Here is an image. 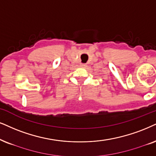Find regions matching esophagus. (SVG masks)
Masks as SVG:
<instances>
[{
    "label": "esophagus",
    "mask_w": 156,
    "mask_h": 156,
    "mask_svg": "<svg viewBox=\"0 0 156 156\" xmlns=\"http://www.w3.org/2000/svg\"><path fill=\"white\" fill-rule=\"evenodd\" d=\"M80 66L83 67V68H85V67H86V64H80Z\"/></svg>",
    "instance_id": "obj_1"
}]
</instances>
